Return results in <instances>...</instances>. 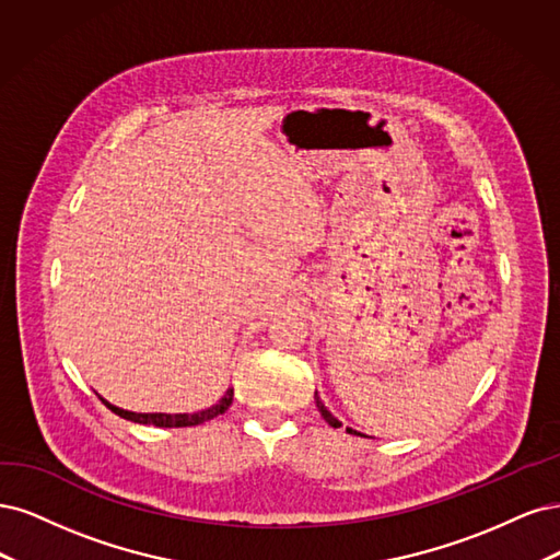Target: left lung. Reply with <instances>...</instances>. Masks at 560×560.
<instances>
[{
    "label": "left lung",
    "mask_w": 560,
    "mask_h": 560,
    "mask_svg": "<svg viewBox=\"0 0 560 560\" xmlns=\"http://www.w3.org/2000/svg\"><path fill=\"white\" fill-rule=\"evenodd\" d=\"M314 400H316V407H318V411H320V417H323V419H326V421H328V423H330L332 428H341V423H339V421H337V419L332 417V413L328 411V407L320 402V398H318V393H314ZM347 432H351V435H360V432H355L353 428H347Z\"/></svg>",
    "instance_id": "obj_1"
}]
</instances>
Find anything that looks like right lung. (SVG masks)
Wrapping results in <instances>:
<instances>
[{
    "label": "right lung",
    "mask_w": 560,
    "mask_h": 560,
    "mask_svg": "<svg viewBox=\"0 0 560 560\" xmlns=\"http://www.w3.org/2000/svg\"><path fill=\"white\" fill-rule=\"evenodd\" d=\"M232 395L234 390L228 388L223 398L211 405L209 409H202V411H195V413H137V411H128V409H120L112 402H106L104 398H100L106 407H109L114 413H118L120 419H128V421H135V423H143V425H158V428H188V425H200L205 421H211L219 417V413L228 411V407L232 405Z\"/></svg>",
    "instance_id": "obj_1"
}]
</instances>
